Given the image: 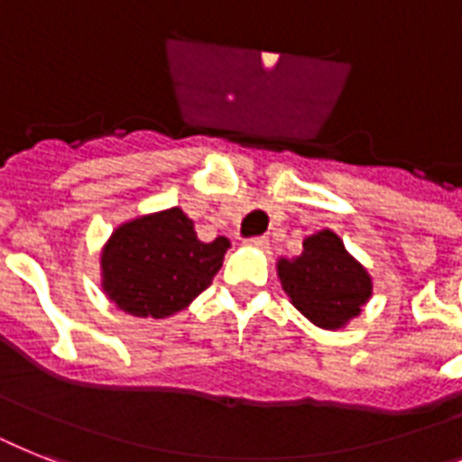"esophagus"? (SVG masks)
Segmentation results:
<instances>
[{"label": "esophagus", "mask_w": 462, "mask_h": 462, "mask_svg": "<svg viewBox=\"0 0 462 462\" xmlns=\"http://www.w3.org/2000/svg\"><path fill=\"white\" fill-rule=\"evenodd\" d=\"M244 244H246V246H254V249H265V246H268V237H249Z\"/></svg>", "instance_id": "1"}]
</instances>
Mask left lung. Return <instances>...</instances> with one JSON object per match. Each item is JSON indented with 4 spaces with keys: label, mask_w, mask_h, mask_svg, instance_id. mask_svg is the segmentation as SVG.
<instances>
[{
    "label": "left lung",
    "mask_w": 462,
    "mask_h": 462,
    "mask_svg": "<svg viewBox=\"0 0 462 462\" xmlns=\"http://www.w3.org/2000/svg\"><path fill=\"white\" fill-rule=\"evenodd\" d=\"M277 275L296 309L322 329L344 328L373 294V280L332 230L303 239V254L280 258Z\"/></svg>",
    "instance_id": "8db88e82"
}]
</instances>
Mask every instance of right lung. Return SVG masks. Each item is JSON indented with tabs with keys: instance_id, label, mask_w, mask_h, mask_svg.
<instances>
[{
	"instance_id": "right-lung-1",
	"label": "right lung",
	"mask_w": 462,
	"mask_h": 462,
	"mask_svg": "<svg viewBox=\"0 0 462 462\" xmlns=\"http://www.w3.org/2000/svg\"><path fill=\"white\" fill-rule=\"evenodd\" d=\"M227 237L201 242L182 208L121 225L101 254L104 291L137 318H168L187 309L223 265Z\"/></svg>"
}]
</instances>
